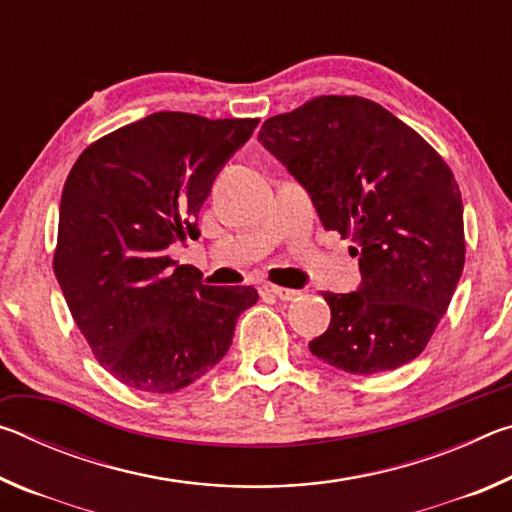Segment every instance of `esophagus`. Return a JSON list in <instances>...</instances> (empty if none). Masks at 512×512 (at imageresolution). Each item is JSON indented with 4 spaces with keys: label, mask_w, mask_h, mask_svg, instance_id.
Listing matches in <instances>:
<instances>
[{
    "label": "esophagus",
    "mask_w": 512,
    "mask_h": 512,
    "mask_svg": "<svg viewBox=\"0 0 512 512\" xmlns=\"http://www.w3.org/2000/svg\"><path fill=\"white\" fill-rule=\"evenodd\" d=\"M266 293H273L275 298H280L284 302L289 300H296L300 296V291H293V289H284V287H275V284H266V287H262Z\"/></svg>",
    "instance_id": "esophagus-1"
}]
</instances>
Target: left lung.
Listing matches in <instances>:
<instances>
[{
	"instance_id": "left-lung-1",
	"label": "left lung",
	"mask_w": 512,
	"mask_h": 512,
	"mask_svg": "<svg viewBox=\"0 0 512 512\" xmlns=\"http://www.w3.org/2000/svg\"><path fill=\"white\" fill-rule=\"evenodd\" d=\"M257 140L359 257L357 291L323 293L332 320L311 354L352 375L413 361L465 264L463 201L445 160L379 103L334 94L266 119Z\"/></svg>"
}]
</instances>
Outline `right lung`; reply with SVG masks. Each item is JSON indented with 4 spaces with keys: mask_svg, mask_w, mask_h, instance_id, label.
<instances>
[{
    "mask_svg": "<svg viewBox=\"0 0 512 512\" xmlns=\"http://www.w3.org/2000/svg\"><path fill=\"white\" fill-rule=\"evenodd\" d=\"M259 119L153 112L101 137L69 171L54 273L92 354L135 391H180L230 350L253 287H207L167 250L196 239L214 178Z\"/></svg>",
    "mask_w": 512,
    "mask_h": 512,
    "instance_id": "add662e5",
    "label": "right lung"
}]
</instances>
